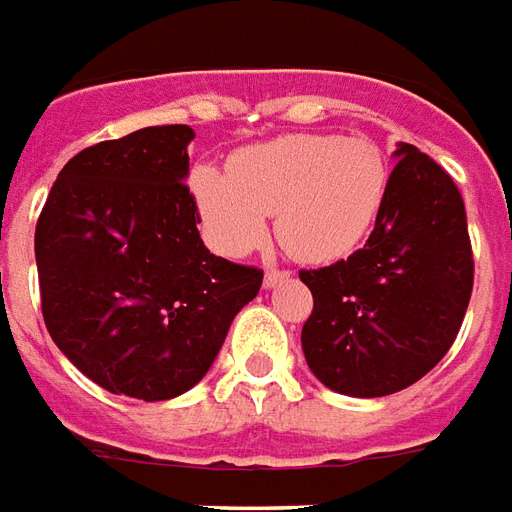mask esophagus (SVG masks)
Listing matches in <instances>:
<instances>
[{"label":"esophagus","mask_w":512,"mask_h":512,"mask_svg":"<svg viewBox=\"0 0 512 512\" xmlns=\"http://www.w3.org/2000/svg\"><path fill=\"white\" fill-rule=\"evenodd\" d=\"M291 278L286 270H267V275H264V286L267 288H275L280 286V283H286V280Z\"/></svg>","instance_id":"34e87169"}]
</instances>
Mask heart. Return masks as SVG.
<instances>
[{"mask_svg":"<svg viewBox=\"0 0 512 512\" xmlns=\"http://www.w3.org/2000/svg\"><path fill=\"white\" fill-rule=\"evenodd\" d=\"M188 188L215 251H256L275 215L294 259L329 264L356 251L383 213L388 161L367 137L283 134L234 151L229 172L197 164Z\"/></svg>","mask_w":512,"mask_h":512,"instance_id":"heart-1","label":"heart"}]
</instances>
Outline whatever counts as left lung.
<instances>
[{
    "label": "left lung",
    "mask_w": 512,
    "mask_h": 512,
    "mask_svg": "<svg viewBox=\"0 0 512 512\" xmlns=\"http://www.w3.org/2000/svg\"><path fill=\"white\" fill-rule=\"evenodd\" d=\"M383 213L348 259L302 270L313 313L307 367L348 397H386L443 359L472 294V245L459 188L416 145L399 142Z\"/></svg>",
    "instance_id": "1"
}]
</instances>
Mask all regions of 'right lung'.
<instances>
[{
  "label": "right lung",
  "mask_w": 512,
  "mask_h": 512,
  "mask_svg": "<svg viewBox=\"0 0 512 512\" xmlns=\"http://www.w3.org/2000/svg\"><path fill=\"white\" fill-rule=\"evenodd\" d=\"M183 124L105 140L64 164L34 256L42 318L59 351L110 394L161 402L213 367L264 272L199 237Z\"/></svg>",
  "instance_id": "1"
}]
</instances>
